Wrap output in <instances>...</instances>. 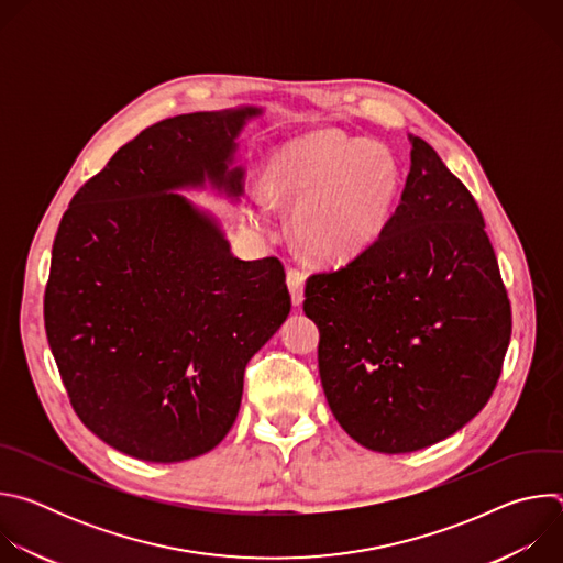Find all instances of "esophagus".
<instances>
[{"label":"esophagus","mask_w":563,"mask_h":563,"mask_svg":"<svg viewBox=\"0 0 563 563\" xmlns=\"http://www.w3.org/2000/svg\"><path fill=\"white\" fill-rule=\"evenodd\" d=\"M287 287L291 294V302L298 307L305 298V274L298 269H289L287 272Z\"/></svg>","instance_id":"1"}]
</instances>
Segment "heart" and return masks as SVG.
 Returning a JSON list of instances; mask_svg holds the SVG:
<instances>
[{
	"label": "heart",
	"mask_w": 563,
	"mask_h": 563,
	"mask_svg": "<svg viewBox=\"0 0 563 563\" xmlns=\"http://www.w3.org/2000/svg\"><path fill=\"white\" fill-rule=\"evenodd\" d=\"M272 196L294 211L296 245L313 261L343 265L385 231L400 187L394 155L339 131H313L280 148Z\"/></svg>",
	"instance_id": "obj_1"
}]
</instances>
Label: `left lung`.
I'll list each match as a JSON object with an SVG mask.
<instances>
[{"label":"left lung","instance_id":"obj_1","mask_svg":"<svg viewBox=\"0 0 563 563\" xmlns=\"http://www.w3.org/2000/svg\"><path fill=\"white\" fill-rule=\"evenodd\" d=\"M410 142V174L380 238L309 276L302 302L320 332L332 415L385 454L434 445L484 410L512 332L476 200L426 140Z\"/></svg>","mask_w":563,"mask_h":563}]
</instances>
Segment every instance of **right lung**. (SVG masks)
<instances>
[{
  "label": "right lung",
  "instance_id": "1",
  "mask_svg": "<svg viewBox=\"0 0 563 563\" xmlns=\"http://www.w3.org/2000/svg\"><path fill=\"white\" fill-rule=\"evenodd\" d=\"M256 107L176 115L115 151L62 216L44 325L70 406L111 448L153 463L213 450L250 358L291 309L278 258L240 261L180 189L243 196L235 137Z\"/></svg>",
  "mask_w": 563,
  "mask_h": 563
}]
</instances>
